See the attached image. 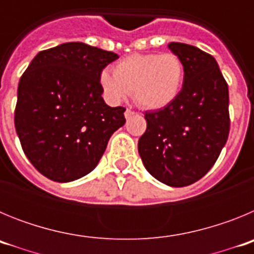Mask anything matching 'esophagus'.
I'll list each match as a JSON object with an SVG mask.
<instances>
[{
  "instance_id": "obj_1",
  "label": "esophagus",
  "mask_w": 254,
  "mask_h": 254,
  "mask_svg": "<svg viewBox=\"0 0 254 254\" xmlns=\"http://www.w3.org/2000/svg\"><path fill=\"white\" fill-rule=\"evenodd\" d=\"M133 114H134V112L132 111V109H128V108H127V109H126V112H125L126 120H129V118H131V117L133 116Z\"/></svg>"
}]
</instances>
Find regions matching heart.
Masks as SVG:
<instances>
[{"label": "heart", "mask_w": 254, "mask_h": 254, "mask_svg": "<svg viewBox=\"0 0 254 254\" xmlns=\"http://www.w3.org/2000/svg\"><path fill=\"white\" fill-rule=\"evenodd\" d=\"M183 76L181 58L173 53L132 55L117 64L113 75L103 72L100 84L113 102H121L133 93L140 107L160 109L178 96Z\"/></svg>", "instance_id": "b5f03b06"}]
</instances>
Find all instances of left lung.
<instances>
[{
	"label": "left lung",
	"mask_w": 254,
	"mask_h": 254,
	"mask_svg": "<svg viewBox=\"0 0 254 254\" xmlns=\"http://www.w3.org/2000/svg\"><path fill=\"white\" fill-rule=\"evenodd\" d=\"M168 48L185 67L183 85L169 105L146 112L138 154L147 172L164 185L186 187L212 168L229 136V90L216 60L190 44Z\"/></svg>",
	"instance_id": "1"
}]
</instances>
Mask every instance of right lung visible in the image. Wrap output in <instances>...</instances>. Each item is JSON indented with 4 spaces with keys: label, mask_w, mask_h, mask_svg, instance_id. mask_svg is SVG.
I'll use <instances>...</instances> for the list:
<instances>
[{
    "label": "right lung",
    "mask_w": 254,
    "mask_h": 254,
    "mask_svg": "<svg viewBox=\"0 0 254 254\" xmlns=\"http://www.w3.org/2000/svg\"><path fill=\"white\" fill-rule=\"evenodd\" d=\"M118 56L81 42L39 52L17 87L15 128L26 158L60 183L86 176L126 123L103 99L100 75Z\"/></svg>",
    "instance_id": "add662e5"
}]
</instances>
